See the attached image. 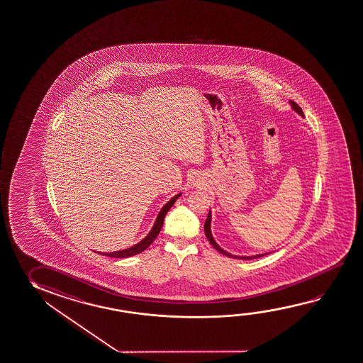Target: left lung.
Returning a JSON list of instances; mask_svg holds the SVG:
<instances>
[{
	"instance_id": "obj_1",
	"label": "left lung",
	"mask_w": 363,
	"mask_h": 363,
	"mask_svg": "<svg viewBox=\"0 0 363 363\" xmlns=\"http://www.w3.org/2000/svg\"><path fill=\"white\" fill-rule=\"evenodd\" d=\"M290 104H291V108H293L296 113H299L300 116H303L304 117V113H303V110L300 108L298 104H295L294 101H290ZM211 222H212V214H211V211H209V213H208L207 219H206V223H204V232H206V236H207L208 241L211 242V245L213 246L219 253H222V255H225V256H228V257H232V259H257V257H262V256H265V255H269V253H259V255H255V256H237V255H232V253L227 252L225 251L223 248L219 246L217 242L214 241L213 236H212V230H211Z\"/></svg>"
}]
</instances>
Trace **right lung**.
Wrapping results in <instances>:
<instances>
[{
    "mask_svg": "<svg viewBox=\"0 0 363 363\" xmlns=\"http://www.w3.org/2000/svg\"><path fill=\"white\" fill-rule=\"evenodd\" d=\"M180 196H182V193H179L177 196H173V198H172L170 201H167V204L160 209V212H159L157 217H156L155 223H154L152 228H151V230L147 233V236L143 238V240L138 242V243L133 245L131 247L125 248V250H120V251H115V252H98V251H96V252L104 255V256H108V257H115V259L131 257V256H135V255H138V253L143 252L144 250L149 247L150 245H151L152 242L155 241L156 237H157V235H159V233H160V230H162L165 216H167V212H169V209L173 207L174 203L177 201V199H178Z\"/></svg>",
    "mask_w": 363,
    "mask_h": 363,
    "instance_id": "obj_1",
    "label": "right lung"
}]
</instances>
